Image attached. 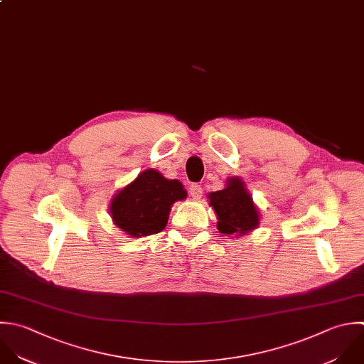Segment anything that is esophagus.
<instances>
[{"label":"esophagus","instance_id":"34e87169","mask_svg":"<svg viewBox=\"0 0 364 364\" xmlns=\"http://www.w3.org/2000/svg\"><path fill=\"white\" fill-rule=\"evenodd\" d=\"M188 193H190V196H191L193 198H201V196H203V188H201L200 184L193 183V184L190 186V188H188Z\"/></svg>","mask_w":364,"mask_h":364}]
</instances>
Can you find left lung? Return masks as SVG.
I'll return each instance as SVG.
<instances>
[{"label":"left lung","mask_w":364,"mask_h":364,"mask_svg":"<svg viewBox=\"0 0 364 364\" xmlns=\"http://www.w3.org/2000/svg\"><path fill=\"white\" fill-rule=\"evenodd\" d=\"M208 198L210 205L217 213L220 232L244 235L258 227L259 215L242 180L230 178L224 190L211 193Z\"/></svg>","instance_id":"1"}]
</instances>
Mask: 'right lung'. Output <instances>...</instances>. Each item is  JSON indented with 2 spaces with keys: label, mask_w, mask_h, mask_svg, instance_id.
Returning <instances> with one entry per match:
<instances>
[{
  "label": "right lung",
  "mask_w": 364,
  "mask_h": 364,
  "mask_svg": "<svg viewBox=\"0 0 364 364\" xmlns=\"http://www.w3.org/2000/svg\"><path fill=\"white\" fill-rule=\"evenodd\" d=\"M186 197L187 191L180 181L167 180L149 168L113 197L110 214L127 235H151L166 228L173 203Z\"/></svg>",
  "instance_id": "1"
}]
</instances>
